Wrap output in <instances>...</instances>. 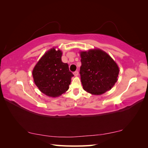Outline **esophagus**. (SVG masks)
I'll return each mask as SVG.
<instances>
[{"mask_svg":"<svg viewBox=\"0 0 148 148\" xmlns=\"http://www.w3.org/2000/svg\"><path fill=\"white\" fill-rule=\"evenodd\" d=\"M78 74H79L78 71H75V72H74V76H77V75H78Z\"/></svg>","mask_w":148,"mask_h":148,"instance_id":"34e87169","label":"esophagus"}]
</instances>
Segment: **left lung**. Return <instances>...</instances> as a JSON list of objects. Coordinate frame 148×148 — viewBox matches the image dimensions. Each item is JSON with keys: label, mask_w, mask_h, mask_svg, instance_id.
<instances>
[{"label": "left lung", "mask_w": 148, "mask_h": 148, "mask_svg": "<svg viewBox=\"0 0 148 148\" xmlns=\"http://www.w3.org/2000/svg\"><path fill=\"white\" fill-rule=\"evenodd\" d=\"M79 74L84 89L92 95H102L116 83L119 68L113 59L101 49L82 51Z\"/></svg>", "instance_id": "1"}]
</instances>
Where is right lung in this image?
<instances>
[{
	"label": "right lung",
	"instance_id": "right-lung-1",
	"mask_svg": "<svg viewBox=\"0 0 148 148\" xmlns=\"http://www.w3.org/2000/svg\"><path fill=\"white\" fill-rule=\"evenodd\" d=\"M60 50H49L32 71L35 84L47 96L57 97L66 92L74 76L69 71V64L62 62Z\"/></svg>",
	"mask_w": 148,
	"mask_h": 148
}]
</instances>
